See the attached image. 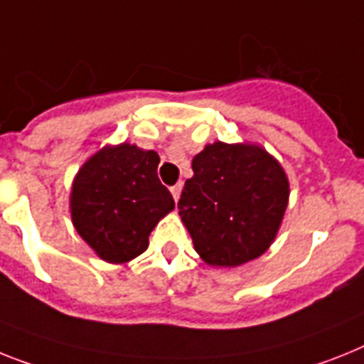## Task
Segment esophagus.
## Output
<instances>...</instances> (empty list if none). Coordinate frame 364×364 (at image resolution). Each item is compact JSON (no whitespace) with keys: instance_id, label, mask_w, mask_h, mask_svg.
<instances>
[{"instance_id":"esophagus-1","label":"esophagus","mask_w":364,"mask_h":364,"mask_svg":"<svg viewBox=\"0 0 364 364\" xmlns=\"http://www.w3.org/2000/svg\"><path fill=\"white\" fill-rule=\"evenodd\" d=\"M181 191H183V185L181 183H177V185H173L172 188H170V192H172L173 200H179V196H181Z\"/></svg>"}]
</instances>
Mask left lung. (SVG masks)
Returning a JSON list of instances; mask_svg holds the SVG:
<instances>
[{
	"label": "left lung",
	"mask_w": 364,
	"mask_h": 364,
	"mask_svg": "<svg viewBox=\"0 0 364 364\" xmlns=\"http://www.w3.org/2000/svg\"><path fill=\"white\" fill-rule=\"evenodd\" d=\"M177 209L210 267H240L270 248L289 203V179L255 144H207L192 159Z\"/></svg>",
	"instance_id": "8db88e82"
}]
</instances>
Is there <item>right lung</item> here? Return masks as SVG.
<instances>
[{
  "label": "right lung",
  "mask_w": 364,
  "mask_h": 364,
  "mask_svg": "<svg viewBox=\"0 0 364 364\" xmlns=\"http://www.w3.org/2000/svg\"><path fill=\"white\" fill-rule=\"evenodd\" d=\"M159 161L154 149L124 142L105 146L79 168L70 194L73 228L103 261L139 257L159 220L176 207L159 181Z\"/></svg>",
  "instance_id": "add662e5"
}]
</instances>
